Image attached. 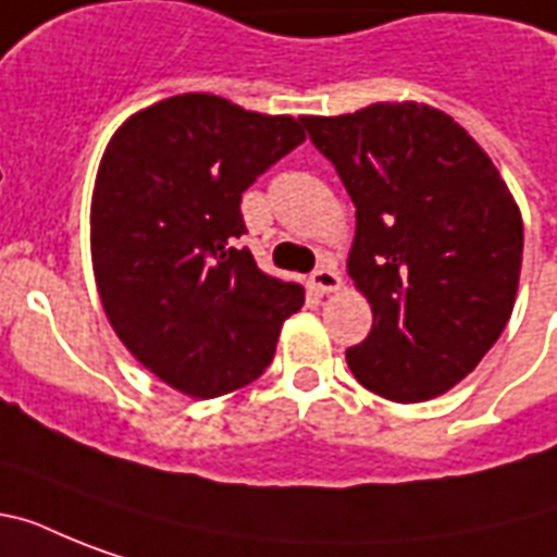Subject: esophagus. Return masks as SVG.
<instances>
[{
	"mask_svg": "<svg viewBox=\"0 0 557 557\" xmlns=\"http://www.w3.org/2000/svg\"><path fill=\"white\" fill-rule=\"evenodd\" d=\"M309 286H312V292H318V295H332V292H338L341 274H338V269H335V262L323 260L321 265L312 271Z\"/></svg>",
	"mask_w": 557,
	"mask_h": 557,
	"instance_id": "34e87169",
	"label": "esophagus"
}]
</instances>
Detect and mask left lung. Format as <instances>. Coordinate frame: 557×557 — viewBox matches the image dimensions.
I'll return each mask as SVG.
<instances>
[{
	"label": "left lung",
	"instance_id": "obj_1",
	"mask_svg": "<svg viewBox=\"0 0 557 557\" xmlns=\"http://www.w3.org/2000/svg\"><path fill=\"white\" fill-rule=\"evenodd\" d=\"M356 205L347 271L372 330L347 364L379 396L448 393L500 338L515 309L523 219L483 147L428 103L304 115Z\"/></svg>",
	"mask_w": 557,
	"mask_h": 557
}]
</instances>
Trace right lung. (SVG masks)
<instances>
[{
	"label": "right lung",
	"mask_w": 557,
	"mask_h": 557,
	"mask_svg": "<svg viewBox=\"0 0 557 557\" xmlns=\"http://www.w3.org/2000/svg\"><path fill=\"white\" fill-rule=\"evenodd\" d=\"M306 135L216 95H176L112 135L91 193V269L124 347L164 384L216 398L260 379L304 288L248 248L243 193Z\"/></svg>",
	"instance_id": "add662e5"
}]
</instances>
